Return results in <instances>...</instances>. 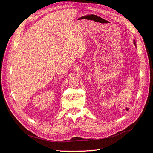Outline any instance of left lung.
Masks as SVG:
<instances>
[{"label": "left lung", "instance_id": "obj_1", "mask_svg": "<svg viewBox=\"0 0 153 153\" xmlns=\"http://www.w3.org/2000/svg\"><path fill=\"white\" fill-rule=\"evenodd\" d=\"M133 43H134V45H135V47H136V42H135V39L133 40Z\"/></svg>", "mask_w": 153, "mask_h": 153}]
</instances>
